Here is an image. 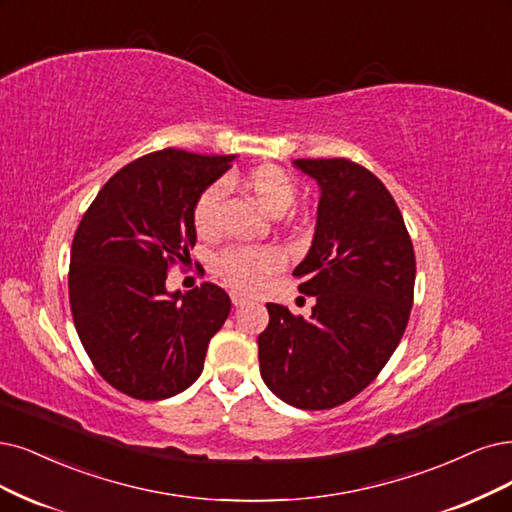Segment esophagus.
Wrapping results in <instances>:
<instances>
[{"label": "esophagus", "instance_id": "esophagus-1", "mask_svg": "<svg viewBox=\"0 0 512 512\" xmlns=\"http://www.w3.org/2000/svg\"><path fill=\"white\" fill-rule=\"evenodd\" d=\"M230 299H232V304L236 306V308H240V306H244L246 301H249V297H246V293H242V291H230Z\"/></svg>", "mask_w": 512, "mask_h": 512}]
</instances>
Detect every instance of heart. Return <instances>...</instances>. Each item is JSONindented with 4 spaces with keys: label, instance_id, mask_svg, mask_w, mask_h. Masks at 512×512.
<instances>
[{
    "label": "heart",
    "instance_id": "obj_1",
    "mask_svg": "<svg viewBox=\"0 0 512 512\" xmlns=\"http://www.w3.org/2000/svg\"><path fill=\"white\" fill-rule=\"evenodd\" d=\"M246 187L251 189L259 204L272 215H282L295 200V183L276 166H263L246 177ZM223 198V185L215 183L206 187L194 206V225L198 234L206 236L215 232L219 204ZM282 253L274 246H255V249H232L221 257V270L230 276L238 287H257L261 278L280 268Z\"/></svg>",
    "mask_w": 512,
    "mask_h": 512
}]
</instances>
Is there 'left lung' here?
Listing matches in <instances>:
<instances>
[{"label": "left lung", "instance_id": "left-lung-1", "mask_svg": "<svg viewBox=\"0 0 512 512\" xmlns=\"http://www.w3.org/2000/svg\"><path fill=\"white\" fill-rule=\"evenodd\" d=\"M318 183L310 251L293 270L316 299L310 318L268 304L257 339L266 386L297 409H331L365 390L405 333L415 255L386 185L346 158L295 160Z\"/></svg>", "mask_w": 512, "mask_h": 512}]
</instances>
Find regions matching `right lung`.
Masks as SVG:
<instances>
[{"label": "right lung", "mask_w": 512, "mask_h": 512, "mask_svg": "<svg viewBox=\"0 0 512 512\" xmlns=\"http://www.w3.org/2000/svg\"><path fill=\"white\" fill-rule=\"evenodd\" d=\"M236 156L162 149L118 170L71 244L69 301L92 365L132 399L162 401L192 386L232 301L204 282L166 289V270L196 244L194 206Z\"/></svg>", "instance_id": "right-lung-1"}]
</instances>
